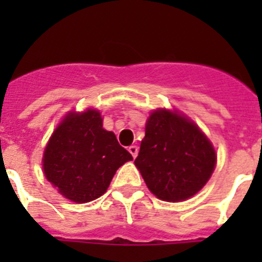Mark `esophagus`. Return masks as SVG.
<instances>
[{
  "instance_id": "34e87169",
  "label": "esophagus",
  "mask_w": 262,
  "mask_h": 262,
  "mask_svg": "<svg viewBox=\"0 0 262 262\" xmlns=\"http://www.w3.org/2000/svg\"><path fill=\"white\" fill-rule=\"evenodd\" d=\"M138 151H139V148L136 147V145H129V147H128V152L131 154V156H133L134 159L138 156Z\"/></svg>"
}]
</instances>
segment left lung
<instances>
[{"label": "left lung", "mask_w": 262, "mask_h": 262, "mask_svg": "<svg viewBox=\"0 0 262 262\" xmlns=\"http://www.w3.org/2000/svg\"><path fill=\"white\" fill-rule=\"evenodd\" d=\"M215 164L211 142L193 120L176 110L152 111L135 165L159 200L180 202L193 196L209 181Z\"/></svg>", "instance_id": "1"}]
</instances>
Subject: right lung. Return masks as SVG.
Returning <instances> with one entry per match:
<instances>
[{"instance_id": "obj_1", "label": "right lung", "mask_w": 262, "mask_h": 262, "mask_svg": "<svg viewBox=\"0 0 262 262\" xmlns=\"http://www.w3.org/2000/svg\"><path fill=\"white\" fill-rule=\"evenodd\" d=\"M133 156L102 127L101 113L71 111L60 122L43 155V170L61 195L76 203L106 193L118 168Z\"/></svg>"}]
</instances>
